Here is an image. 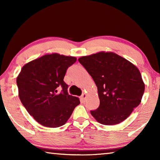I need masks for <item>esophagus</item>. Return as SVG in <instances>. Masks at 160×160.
<instances>
[{
    "label": "esophagus",
    "instance_id": "34e87169",
    "mask_svg": "<svg viewBox=\"0 0 160 160\" xmlns=\"http://www.w3.org/2000/svg\"><path fill=\"white\" fill-rule=\"evenodd\" d=\"M86 98H87V94L85 93L82 94V96H81V97H80V99H81V100H82V102H85Z\"/></svg>",
    "mask_w": 160,
    "mask_h": 160
}]
</instances>
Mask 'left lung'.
<instances>
[{"instance_id": "left-lung-1", "label": "left lung", "mask_w": 160, "mask_h": 160, "mask_svg": "<svg viewBox=\"0 0 160 160\" xmlns=\"http://www.w3.org/2000/svg\"><path fill=\"white\" fill-rule=\"evenodd\" d=\"M95 82L99 107L92 116L103 125H116L141 102L145 83L138 68L113 52L100 51L78 58Z\"/></svg>"}]
</instances>
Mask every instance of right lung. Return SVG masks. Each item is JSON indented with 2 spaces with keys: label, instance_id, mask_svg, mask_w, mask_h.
<instances>
[{
  "label": "right lung",
  "instance_id": "1",
  "mask_svg": "<svg viewBox=\"0 0 160 160\" xmlns=\"http://www.w3.org/2000/svg\"><path fill=\"white\" fill-rule=\"evenodd\" d=\"M77 58L57 53L29 61L17 77L18 95L28 113L41 125L57 128L64 125L78 104V97L68 95L63 78ZM63 88L58 93V88Z\"/></svg>",
  "mask_w": 160,
  "mask_h": 160
}]
</instances>
